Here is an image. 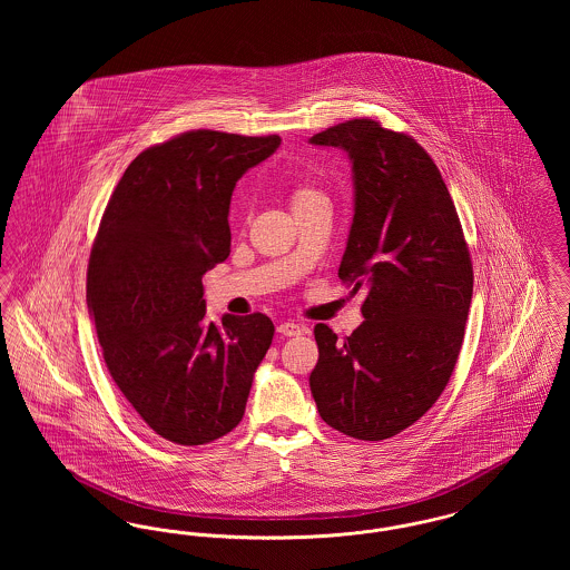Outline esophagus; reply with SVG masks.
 <instances>
[{
  "mask_svg": "<svg viewBox=\"0 0 570 570\" xmlns=\"http://www.w3.org/2000/svg\"><path fill=\"white\" fill-rule=\"evenodd\" d=\"M301 326L297 325V323H282V325L277 326V333L279 335H284V337H295V335H301Z\"/></svg>",
  "mask_w": 570,
  "mask_h": 570,
  "instance_id": "obj_1",
  "label": "esophagus"
}]
</instances>
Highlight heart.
Instances as JSON below:
<instances>
[{"mask_svg":"<svg viewBox=\"0 0 570 570\" xmlns=\"http://www.w3.org/2000/svg\"><path fill=\"white\" fill-rule=\"evenodd\" d=\"M316 196H321L318 191L312 190V188H297L295 194H293V205H298V203H305V200H309V198H316Z\"/></svg>","mask_w":570,"mask_h":570,"instance_id":"heart-1","label":"heart"}]
</instances>
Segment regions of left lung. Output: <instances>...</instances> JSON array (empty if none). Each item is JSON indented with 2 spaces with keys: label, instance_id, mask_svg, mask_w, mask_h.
I'll list each match as a JSON object with an SVG mask.
<instances>
[{
  "label": "left lung",
  "instance_id": "obj_1",
  "mask_svg": "<svg viewBox=\"0 0 570 570\" xmlns=\"http://www.w3.org/2000/svg\"><path fill=\"white\" fill-rule=\"evenodd\" d=\"M309 142L353 164L354 216L337 275L365 291L353 335L314 328L309 389L326 425L384 440L434 406L453 374L472 301L470 252L442 175L414 138L353 119Z\"/></svg>",
  "mask_w": 570,
  "mask_h": 570
}]
</instances>
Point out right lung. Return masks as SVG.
I'll list each match as a JSON object with an SVG mask.
<instances>
[{
  "label": "right lung",
  "instance_id": "obj_1",
  "mask_svg": "<svg viewBox=\"0 0 570 570\" xmlns=\"http://www.w3.org/2000/svg\"><path fill=\"white\" fill-rule=\"evenodd\" d=\"M279 142L196 130L149 147L100 222L87 305L107 367L140 419L175 444H207L239 425L272 346L265 314L207 323L203 275L230 254L237 181Z\"/></svg>",
  "mask_w": 570,
  "mask_h": 570
}]
</instances>
